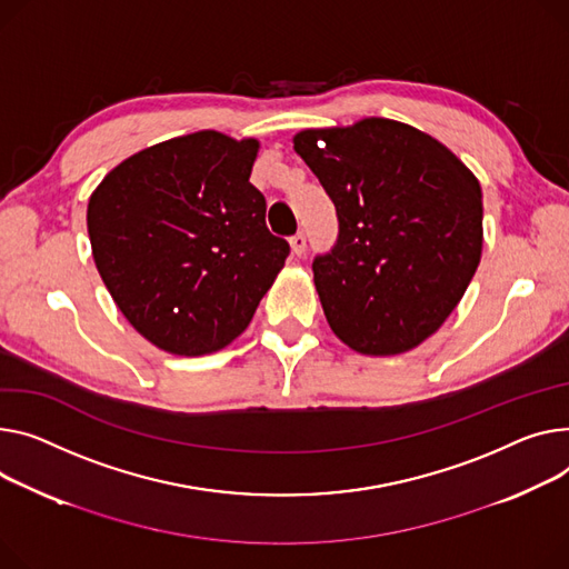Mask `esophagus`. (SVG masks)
<instances>
[{"mask_svg": "<svg viewBox=\"0 0 569 569\" xmlns=\"http://www.w3.org/2000/svg\"><path fill=\"white\" fill-rule=\"evenodd\" d=\"M290 251H292V256H301V253L307 251V238H305V233H297V236L290 238Z\"/></svg>", "mask_w": 569, "mask_h": 569, "instance_id": "1", "label": "esophagus"}]
</instances>
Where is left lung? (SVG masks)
<instances>
[{"instance_id":"8db88e82","label":"left lung","mask_w":569,"mask_h":569,"mask_svg":"<svg viewBox=\"0 0 569 569\" xmlns=\"http://www.w3.org/2000/svg\"><path fill=\"white\" fill-rule=\"evenodd\" d=\"M292 143L338 214L336 247L313 260L331 331L370 357L421 346L478 270V178L428 132L380 117L301 130Z\"/></svg>"}]
</instances>
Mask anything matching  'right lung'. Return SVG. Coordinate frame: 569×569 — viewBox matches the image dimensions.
Returning a JSON list of instances; mask_svg holds the SVG:
<instances>
[{
  "mask_svg": "<svg viewBox=\"0 0 569 569\" xmlns=\"http://www.w3.org/2000/svg\"><path fill=\"white\" fill-rule=\"evenodd\" d=\"M258 139L201 130L148 146L93 189L96 268L126 320L178 357L212 355L249 327L290 251L249 182Z\"/></svg>",
  "mask_w": 569,
  "mask_h": 569,
  "instance_id": "right-lung-1",
  "label": "right lung"
}]
</instances>
